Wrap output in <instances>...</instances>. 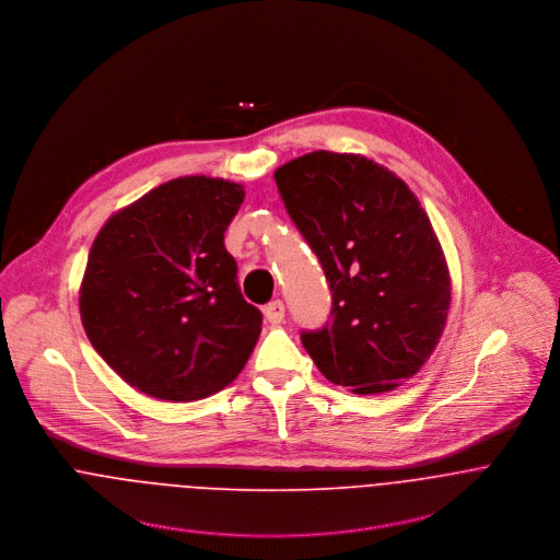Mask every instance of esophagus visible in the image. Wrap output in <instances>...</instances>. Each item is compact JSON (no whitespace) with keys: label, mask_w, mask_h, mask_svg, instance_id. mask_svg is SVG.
I'll use <instances>...</instances> for the list:
<instances>
[{"label":"esophagus","mask_w":560,"mask_h":560,"mask_svg":"<svg viewBox=\"0 0 560 560\" xmlns=\"http://www.w3.org/2000/svg\"><path fill=\"white\" fill-rule=\"evenodd\" d=\"M264 315L270 324H281L283 317H285V305L281 301H272L264 307Z\"/></svg>","instance_id":"1"}]
</instances>
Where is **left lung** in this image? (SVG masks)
<instances>
[{
    "label": "left lung",
    "mask_w": 560,
    "mask_h": 560,
    "mask_svg": "<svg viewBox=\"0 0 560 560\" xmlns=\"http://www.w3.org/2000/svg\"><path fill=\"white\" fill-rule=\"evenodd\" d=\"M275 180L330 288L328 322L301 330L305 350L332 384L393 390L434 352L451 303L430 217L401 178L359 154L317 150Z\"/></svg>",
    "instance_id": "1"
}]
</instances>
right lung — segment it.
Segmentation results:
<instances>
[{
	"label": "right lung",
	"mask_w": 560,
	"mask_h": 560,
	"mask_svg": "<svg viewBox=\"0 0 560 560\" xmlns=\"http://www.w3.org/2000/svg\"><path fill=\"white\" fill-rule=\"evenodd\" d=\"M245 190L187 176L152 188L96 236L81 283L85 335L137 390L195 401L249 361L261 311L243 299L223 238Z\"/></svg>",
	"instance_id": "obj_1"
}]
</instances>
